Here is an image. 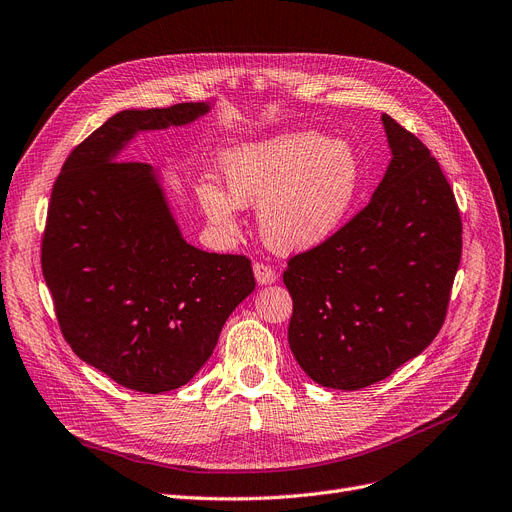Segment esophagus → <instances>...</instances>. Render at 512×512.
<instances>
[{
  "label": "esophagus",
  "instance_id": "obj_1",
  "mask_svg": "<svg viewBox=\"0 0 512 512\" xmlns=\"http://www.w3.org/2000/svg\"><path fill=\"white\" fill-rule=\"evenodd\" d=\"M254 277L258 285H273L277 281V273L271 269V266H266L262 262L254 264Z\"/></svg>",
  "mask_w": 512,
  "mask_h": 512
}]
</instances>
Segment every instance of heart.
Returning <instances> with one entry per match:
<instances>
[{"mask_svg":"<svg viewBox=\"0 0 512 512\" xmlns=\"http://www.w3.org/2000/svg\"><path fill=\"white\" fill-rule=\"evenodd\" d=\"M218 173L227 191L212 183L196 189L208 221L231 229L237 206H258L262 239L277 252H302L331 237L367 181L354 143L316 131L233 143L218 154Z\"/></svg>","mask_w":512,"mask_h":512,"instance_id":"b5f03b06","label":"heart"}]
</instances>
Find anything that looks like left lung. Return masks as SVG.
Returning a JSON list of instances; mask_svg holds the SVG:
<instances>
[{
  "label": "left lung",
  "instance_id": "1",
  "mask_svg": "<svg viewBox=\"0 0 512 512\" xmlns=\"http://www.w3.org/2000/svg\"><path fill=\"white\" fill-rule=\"evenodd\" d=\"M381 123L392 160L371 202L283 273L291 352L312 381L344 392L389 377L433 342L462 252L440 164L392 116Z\"/></svg>",
  "mask_w": 512,
  "mask_h": 512
}]
</instances>
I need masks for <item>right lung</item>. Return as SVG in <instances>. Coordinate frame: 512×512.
Segmentation results:
<instances>
[{"label":"right lung","mask_w":512,"mask_h":512,"mask_svg":"<svg viewBox=\"0 0 512 512\" xmlns=\"http://www.w3.org/2000/svg\"><path fill=\"white\" fill-rule=\"evenodd\" d=\"M212 102L123 110L70 152L41 248L62 335L89 367L162 394L193 379L254 287L246 256L185 241L162 177L120 154L143 131L196 123Z\"/></svg>","instance_id":"add662e5"}]
</instances>
